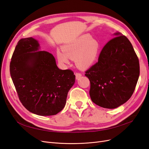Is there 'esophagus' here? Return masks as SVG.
<instances>
[{
  "mask_svg": "<svg viewBox=\"0 0 149 149\" xmlns=\"http://www.w3.org/2000/svg\"><path fill=\"white\" fill-rule=\"evenodd\" d=\"M75 76H76V79H78L82 76V74L81 73H75Z\"/></svg>",
  "mask_w": 149,
  "mask_h": 149,
  "instance_id": "34e87169",
  "label": "esophagus"
}]
</instances>
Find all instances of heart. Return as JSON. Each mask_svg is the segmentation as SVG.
<instances>
[{"instance_id":"b5f03b06","label":"heart","mask_w":149,"mask_h":149,"mask_svg":"<svg viewBox=\"0 0 149 149\" xmlns=\"http://www.w3.org/2000/svg\"><path fill=\"white\" fill-rule=\"evenodd\" d=\"M99 43L89 34L80 36L58 50L57 58L61 64H69L70 59H74L76 66L85 70L94 63L98 56Z\"/></svg>"}]
</instances>
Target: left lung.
Here are the masks:
<instances>
[{
    "mask_svg": "<svg viewBox=\"0 0 149 149\" xmlns=\"http://www.w3.org/2000/svg\"><path fill=\"white\" fill-rule=\"evenodd\" d=\"M108 42L98 62L86 71L91 83L92 101L105 109H115L132 96L139 79L137 56L130 41L120 33Z\"/></svg>",
    "mask_w": 149,
    "mask_h": 149,
    "instance_id": "obj_1",
    "label": "left lung"
}]
</instances>
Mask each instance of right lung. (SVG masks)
Listing matches in <instances>:
<instances>
[{"label": "right lung", "instance_id": "1", "mask_svg": "<svg viewBox=\"0 0 149 149\" xmlns=\"http://www.w3.org/2000/svg\"><path fill=\"white\" fill-rule=\"evenodd\" d=\"M39 49L36 39H20L10 61V75L26 109L40 116L54 115L65 107L75 75L60 70L53 55Z\"/></svg>", "mask_w": 149, "mask_h": 149}]
</instances>
